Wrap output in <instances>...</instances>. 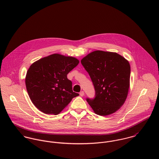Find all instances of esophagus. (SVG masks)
<instances>
[{
	"mask_svg": "<svg viewBox=\"0 0 159 159\" xmlns=\"http://www.w3.org/2000/svg\"><path fill=\"white\" fill-rule=\"evenodd\" d=\"M80 96L83 97V96L84 95V91H81V92L80 93Z\"/></svg>",
	"mask_w": 159,
	"mask_h": 159,
	"instance_id": "1",
	"label": "esophagus"
}]
</instances>
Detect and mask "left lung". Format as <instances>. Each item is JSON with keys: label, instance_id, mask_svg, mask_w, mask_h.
Returning a JSON list of instances; mask_svg holds the SVG:
<instances>
[{"label": "left lung", "instance_id": "8db88e82", "mask_svg": "<svg viewBox=\"0 0 159 159\" xmlns=\"http://www.w3.org/2000/svg\"><path fill=\"white\" fill-rule=\"evenodd\" d=\"M81 62L95 88V98H87L93 112L107 116L117 111L124 105L130 87L129 61L116 52L97 50L83 57Z\"/></svg>", "mask_w": 159, "mask_h": 159}]
</instances>
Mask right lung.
I'll return each instance as SVG.
<instances>
[{"mask_svg":"<svg viewBox=\"0 0 159 159\" xmlns=\"http://www.w3.org/2000/svg\"><path fill=\"white\" fill-rule=\"evenodd\" d=\"M75 57L53 54L34 62L28 69L25 83L33 104L42 112L60 113L79 94L72 90L68 73L78 66Z\"/></svg>","mask_w":159,"mask_h":159,"instance_id":"right-lung-1","label":"right lung"}]
</instances>
